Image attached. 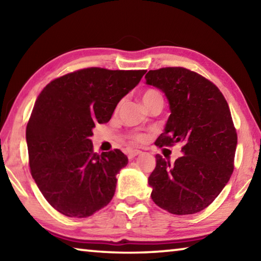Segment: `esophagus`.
I'll return each mask as SVG.
<instances>
[{
    "label": "esophagus",
    "instance_id": "34e87169",
    "mask_svg": "<svg viewBox=\"0 0 261 261\" xmlns=\"http://www.w3.org/2000/svg\"><path fill=\"white\" fill-rule=\"evenodd\" d=\"M139 154H141V151H139V149H134V151L129 152L127 156H129V159H135L137 155H139Z\"/></svg>",
    "mask_w": 261,
    "mask_h": 261
}]
</instances>
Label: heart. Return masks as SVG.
<instances>
[{"label":"heart","mask_w":261,"mask_h":261,"mask_svg":"<svg viewBox=\"0 0 261 261\" xmlns=\"http://www.w3.org/2000/svg\"><path fill=\"white\" fill-rule=\"evenodd\" d=\"M158 96H161L159 92L154 91V90H147V91L144 92L143 95H141V100H143V103L145 105V103H147L148 101H151L152 99L158 98ZM120 107H121V103H118L116 109L118 110V108H120ZM135 139L137 141H144L145 140V137L143 135H137V136H135Z\"/></svg>","instance_id":"heart-1"}]
</instances>
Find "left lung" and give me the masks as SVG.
Returning a JSON list of instances; mask_svg holds the SVG:
<instances>
[{"label":"left lung","mask_w":261,"mask_h":261,"mask_svg":"<svg viewBox=\"0 0 261 261\" xmlns=\"http://www.w3.org/2000/svg\"><path fill=\"white\" fill-rule=\"evenodd\" d=\"M145 79L169 102L170 116L155 145L183 144V155L174 165L155 156L148 177L151 197L171 214L198 213L214 201L232 174L237 134L230 109L213 83L185 68L149 70Z\"/></svg>","instance_id":"1"}]
</instances>
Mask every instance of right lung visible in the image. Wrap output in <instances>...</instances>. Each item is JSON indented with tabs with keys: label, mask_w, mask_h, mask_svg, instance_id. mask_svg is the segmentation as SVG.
<instances>
[{
	"label": "right lung",
	"mask_w": 261,
	"mask_h": 261,
	"mask_svg": "<svg viewBox=\"0 0 261 261\" xmlns=\"http://www.w3.org/2000/svg\"><path fill=\"white\" fill-rule=\"evenodd\" d=\"M145 73L87 68L54 79L39 94L26 126L31 174L60 213L87 218L113 199L127 156L120 149L99 155L90 137Z\"/></svg>",
	"instance_id": "right-lung-1"
}]
</instances>
